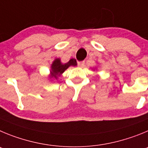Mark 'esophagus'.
<instances>
[{"label": "esophagus", "instance_id": "esophagus-1", "mask_svg": "<svg viewBox=\"0 0 148 148\" xmlns=\"http://www.w3.org/2000/svg\"><path fill=\"white\" fill-rule=\"evenodd\" d=\"M77 63H78V66L79 67H83L84 64H85V62L84 61H79Z\"/></svg>", "mask_w": 148, "mask_h": 148}]
</instances>
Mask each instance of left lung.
I'll use <instances>...</instances> for the list:
<instances>
[{"mask_svg": "<svg viewBox=\"0 0 148 148\" xmlns=\"http://www.w3.org/2000/svg\"><path fill=\"white\" fill-rule=\"evenodd\" d=\"M94 69H95V68H94Z\"/></svg>", "mask_w": 148, "mask_h": 148, "instance_id": "left-lung-1", "label": "left lung"}]
</instances>
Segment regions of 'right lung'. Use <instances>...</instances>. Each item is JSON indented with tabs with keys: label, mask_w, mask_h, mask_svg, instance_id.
Here are the masks:
<instances>
[{
	"label": "right lung",
	"mask_w": 148,
	"mask_h": 148,
	"mask_svg": "<svg viewBox=\"0 0 148 148\" xmlns=\"http://www.w3.org/2000/svg\"><path fill=\"white\" fill-rule=\"evenodd\" d=\"M77 66V62L75 59H71L66 63H62L60 58H56L51 63L50 74L49 75V79H58V77H60L62 74L70 66Z\"/></svg>",
	"instance_id": "obj_1"
}]
</instances>
